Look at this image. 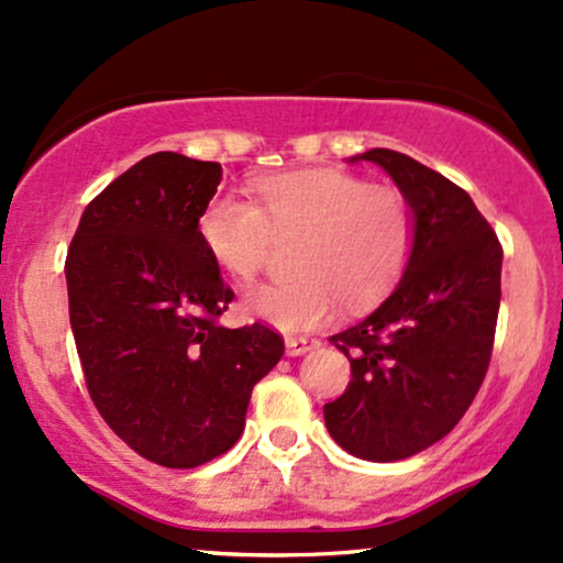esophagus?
<instances>
[{"label":"esophagus","instance_id":"obj_1","mask_svg":"<svg viewBox=\"0 0 563 563\" xmlns=\"http://www.w3.org/2000/svg\"><path fill=\"white\" fill-rule=\"evenodd\" d=\"M318 339H307V336H291L286 339V352L291 357H299V355H307V352H312L318 347Z\"/></svg>","mask_w":563,"mask_h":563}]
</instances>
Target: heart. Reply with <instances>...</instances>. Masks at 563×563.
<instances>
[{
  "instance_id": "1",
  "label": "heart",
  "mask_w": 563,
  "mask_h": 563,
  "mask_svg": "<svg viewBox=\"0 0 563 563\" xmlns=\"http://www.w3.org/2000/svg\"><path fill=\"white\" fill-rule=\"evenodd\" d=\"M258 206L221 191L202 208L197 232L221 269L251 280L267 258L272 234L294 238L288 283L245 294V312L277 331L325 325L339 305L372 307L404 277L413 251V216L400 191L333 168L267 176L256 184Z\"/></svg>"
}]
</instances>
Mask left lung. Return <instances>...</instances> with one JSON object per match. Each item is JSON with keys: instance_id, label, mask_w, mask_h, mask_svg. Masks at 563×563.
Returning a JSON list of instances; mask_svg holds the SVG:
<instances>
[{"instance_id": "left-lung-1", "label": "left lung", "mask_w": 563, "mask_h": 563, "mask_svg": "<svg viewBox=\"0 0 563 563\" xmlns=\"http://www.w3.org/2000/svg\"><path fill=\"white\" fill-rule=\"evenodd\" d=\"M413 216V251L395 291L333 347L352 382L323 406L325 428L344 452L398 462L443 435L471 409L489 368L499 312L503 249L465 189L409 154L368 150Z\"/></svg>"}]
</instances>
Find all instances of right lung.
I'll return each instance as SVG.
<instances>
[{
  "label": "right lung",
  "instance_id": "1",
  "mask_svg": "<svg viewBox=\"0 0 563 563\" xmlns=\"http://www.w3.org/2000/svg\"><path fill=\"white\" fill-rule=\"evenodd\" d=\"M219 163L157 152L85 208L66 256L69 318L96 409L133 452L197 467L234 446L283 357L267 325L216 323L234 299L197 221Z\"/></svg>",
  "mask_w": 563,
  "mask_h": 563
}]
</instances>
